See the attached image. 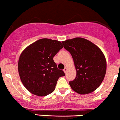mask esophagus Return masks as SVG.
<instances>
[{"instance_id": "1", "label": "esophagus", "mask_w": 120, "mask_h": 120, "mask_svg": "<svg viewBox=\"0 0 120 120\" xmlns=\"http://www.w3.org/2000/svg\"><path fill=\"white\" fill-rule=\"evenodd\" d=\"M64 72L66 74V73H67V68H65L64 69Z\"/></svg>"}]
</instances>
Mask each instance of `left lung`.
Returning <instances> with one entry per match:
<instances>
[{"label":"left lung","instance_id":"1","mask_svg":"<svg viewBox=\"0 0 120 120\" xmlns=\"http://www.w3.org/2000/svg\"><path fill=\"white\" fill-rule=\"evenodd\" d=\"M62 43L71 54L76 70L75 78L69 82L71 88L79 94L95 91L102 83L107 69L102 51L95 44L82 38L66 40Z\"/></svg>","mask_w":120,"mask_h":120}]
</instances>
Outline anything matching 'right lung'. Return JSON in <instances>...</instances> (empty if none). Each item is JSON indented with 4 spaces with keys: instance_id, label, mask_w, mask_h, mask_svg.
I'll list each match as a JSON object with an SVG mask.
<instances>
[{
    "instance_id": "obj_1",
    "label": "right lung",
    "mask_w": 120,
    "mask_h": 120,
    "mask_svg": "<svg viewBox=\"0 0 120 120\" xmlns=\"http://www.w3.org/2000/svg\"><path fill=\"white\" fill-rule=\"evenodd\" d=\"M63 48L62 43L41 39L25 49L18 62V71L25 87L38 96H46L55 89L59 77L65 75L53 58Z\"/></svg>"
}]
</instances>
